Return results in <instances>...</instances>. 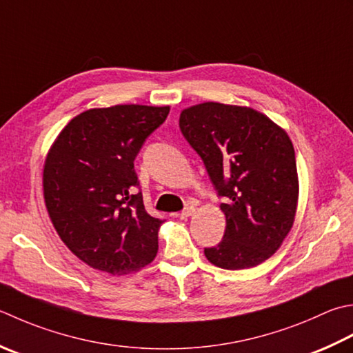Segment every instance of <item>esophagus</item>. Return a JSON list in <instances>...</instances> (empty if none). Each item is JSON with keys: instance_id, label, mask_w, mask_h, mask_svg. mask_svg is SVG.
<instances>
[{"instance_id": "34e87169", "label": "esophagus", "mask_w": 353, "mask_h": 353, "mask_svg": "<svg viewBox=\"0 0 353 353\" xmlns=\"http://www.w3.org/2000/svg\"><path fill=\"white\" fill-rule=\"evenodd\" d=\"M194 212H196L194 206H186V208L181 212V219H188V217H191Z\"/></svg>"}]
</instances>
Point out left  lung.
<instances>
[{"label":"left lung","mask_w":353,"mask_h":353,"mask_svg":"<svg viewBox=\"0 0 353 353\" xmlns=\"http://www.w3.org/2000/svg\"><path fill=\"white\" fill-rule=\"evenodd\" d=\"M179 127L225 199V236L205 248L206 259L231 271L263 263L291 232L299 205L288 133L257 110L220 102L182 110Z\"/></svg>","instance_id":"1"}]
</instances>
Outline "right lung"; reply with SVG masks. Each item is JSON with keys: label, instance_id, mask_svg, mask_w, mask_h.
Masks as SVG:
<instances>
[{"label": "right lung", "instance_id": "1", "mask_svg": "<svg viewBox=\"0 0 353 353\" xmlns=\"http://www.w3.org/2000/svg\"><path fill=\"white\" fill-rule=\"evenodd\" d=\"M170 107L90 108L62 128L48 150L44 202L58 236L76 257L112 275L131 274L157 254L163 220L136 192L134 159Z\"/></svg>", "mask_w": 353, "mask_h": 353}]
</instances>
